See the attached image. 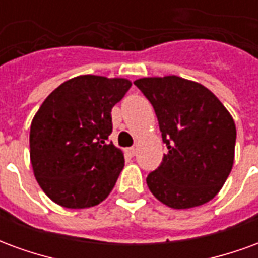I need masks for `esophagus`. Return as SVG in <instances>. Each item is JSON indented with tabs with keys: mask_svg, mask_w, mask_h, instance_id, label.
I'll return each instance as SVG.
<instances>
[{
	"mask_svg": "<svg viewBox=\"0 0 258 258\" xmlns=\"http://www.w3.org/2000/svg\"><path fill=\"white\" fill-rule=\"evenodd\" d=\"M135 152H137V149H135V148H127V149H125V153H127L130 157L134 156Z\"/></svg>",
	"mask_w": 258,
	"mask_h": 258,
	"instance_id": "1",
	"label": "esophagus"
}]
</instances>
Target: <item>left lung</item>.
I'll return each instance as SVG.
<instances>
[{"label": "left lung", "instance_id": "obj_1", "mask_svg": "<svg viewBox=\"0 0 258 258\" xmlns=\"http://www.w3.org/2000/svg\"><path fill=\"white\" fill-rule=\"evenodd\" d=\"M134 84L149 99L168 152L146 184L173 209L210 202L231 173L236 127L209 88L178 76L144 77Z\"/></svg>", "mask_w": 258, "mask_h": 258}]
</instances>
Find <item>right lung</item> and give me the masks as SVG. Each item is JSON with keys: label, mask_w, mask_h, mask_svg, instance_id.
I'll return each mask as SVG.
<instances>
[{"label": "right lung", "mask_w": 258, "mask_h": 258, "mask_svg": "<svg viewBox=\"0 0 258 258\" xmlns=\"http://www.w3.org/2000/svg\"><path fill=\"white\" fill-rule=\"evenodd\" d=\"M127 79L84 74L59 85L42 102L30 125V162L48 198L68 209L105 200L124 167L109 142L113 106L130 90Z\"/></svg>", "instance_id": "add662e5"}]
</instances>
